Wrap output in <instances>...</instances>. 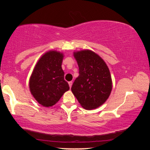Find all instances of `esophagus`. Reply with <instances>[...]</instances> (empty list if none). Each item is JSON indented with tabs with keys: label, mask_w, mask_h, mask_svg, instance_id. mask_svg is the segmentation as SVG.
<instances>
[{
	"label": "esophagus",
	"mask_w": 150,
	"mask_h": 150,
	"mask_svg": "<svg viewBox=\"0 0 150 150\" xmlns=\"http://www.w3.org/2000/svg\"><path fill=\"white\" fill-rule=\"evenodd\" d=\"M68 84H69V86H70V88H71V87H72V85H73V82H72V81H70V82H68Z\"/></svg>",
	"instance_id": "obj_1"
}]
</instances>
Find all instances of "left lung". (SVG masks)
I'll list each match as a JSON object with an SVG mask.
<instances>
[{"instance_id":"obj_1","label":"left lung","mask_w":150,"mask_h":150,"mask_svg":"<svg viewBox=\"0 0 150 150\" xmlns=\"http://www.w3.org/2000/svg\"><path fill=\"white\" fill-rule=\"evenodd\" d=\"M79 67V76L71 87L81 106L87 110L97 108L107 100L112 80L107 65L90 50L74 52Z\"/></svg>"}]
</instances>
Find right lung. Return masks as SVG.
<instances>
[{
    "label": "right lung",
    "mask_w": 150,
    "mask_h": 150,
    "mask_svg": "<svg viewBox=\"0 0 150 150\" xmlns=\"http://www.w3.org/2000/svg\"><path fill=\"white\" fill-rule=\"evenodd\" d=\"M63 54L56 51L46 52L39 58L30 79L31 94L39 104L52 106L69 90L62 69Z\"/></svg>",
    "instance_id": "obj_1"
}]
</instances>
